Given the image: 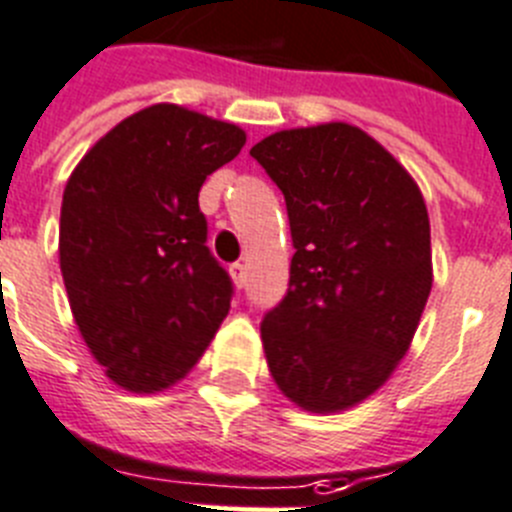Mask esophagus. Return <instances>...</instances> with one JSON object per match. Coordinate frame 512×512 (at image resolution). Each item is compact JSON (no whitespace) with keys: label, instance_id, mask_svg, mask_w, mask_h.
<instances>
[{"label":"esophagus","instance_id":"1","mask_svg":"<svg viewBox=\"0 0 512 512\" xmlns=\"http://www.w3.org/2000/svg\"><path fill=\"white\" fill-rule=\"evenodd\" d=\"M230 274H233L235 285H238V287L246 285V266L240 264V261H235V264L230 266Z\"/></svg>","mask_w":512,"mask_h":512}]
</instances>
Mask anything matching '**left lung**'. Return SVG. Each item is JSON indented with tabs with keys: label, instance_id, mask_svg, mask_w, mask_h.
Wrapping results in <instances>:
<instances>
[{
	"label": "left lung",
	"instance_id": "8db88e82",
	"mask_svg": "<svg viewBox=\"0 0 512 512\" xmlns=\"http://www.w3.org/2000/svg\"><path fill=\"white\" fill-rule=\"evenodd\" d=\"M251 157L285 196L295 248L285 298L261 321L269 373L308 412L355 406L383 386L425 310V199L349 124L277 131Z\"/></svg>",
	"mask_w": 512,
	"mask_h": 512
}]
</instances>
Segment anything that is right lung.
<instances>
[{
  "label": "right lung",
  "mask_w": 512,
  "mask_h": 512,
  "mask_svg": "<svg viewBox=\"0 0 512 512\" xmlns=\"http://www.w3.org/2000/svg\"><path fill=\"white\" fill-rule=\"evenodd\" d=\"M246 144L233 124L150 106L113 126L64 189L61 277L95 360L129 391L189 373L230 310L199 189Z\"/></svg>",
  "instance_id": "1"
}]
</instances>
